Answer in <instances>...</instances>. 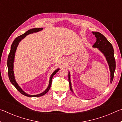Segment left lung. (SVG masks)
Returning a JSON list of instances; mask_svg holds the SVG:
<instances>
[{"instance_id":"obj_1","label":"left lung","mask_w":122,"mask_h":122,"mask_svg":"<svg viewBox=\"0 0 122 122\" xmlns=\"http://www.w3.org/2000/svg\"><path fill=\"white\" fill-rule=\"evenodd\" d=\"M92 33L96 38V41L93 45V47L97 48L106 57L110 71V82H112L114 73L116 68V61L114 57V51L113 47L111 43L107 40L103 34L97 32H92ZM68 80L69 83L70 89L73 92L70 79V73L68 74Z\"/></svg>"}]
</instances>
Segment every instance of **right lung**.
<instances>
[{"mask_svg":"<svg viewBox=\"0 0 122 122\" xmlns=\"http://www.w3.org/2000/svg\"><path fill=\"white\" fill-rule=\"evenodd\" d=\"M42 30V28H32L31 30H28V31H27L26 33H25L24 34L22 35H21L19 36H18L17 38L15 39V40L13 41V43L11 45V51H10V52L9 54V56H8V59H7V68H8V74H9V77L10 79V82H11V83L13 84V85L15 86V88L17 89L20 93L24 95L27 96V97H40L44 95L45 94H46L47 92H48L49 89H50L51 85V80H52V78L53 76L56 74L57 71H59L60 69H57L56 70L53 72V74H51V76L50 80H49V83L48 86L46 89V90L44 91V92H42V93L40 94L36 95H28L26 94L25 92H24L23 90H22L21 88L18 85V83H16L15 81V78H14V71H13V62H14V56H15V53L16 51V48H17L18 45L19 44V43L20 41H21L22 39H24L25 37L27 35H28L31 33H33L35 32H38L39 31H40V30Z\"/></svg>","mask_w":122,"mask_h":122,"instance_id":"1","label":"right lung"}]
</instances>
